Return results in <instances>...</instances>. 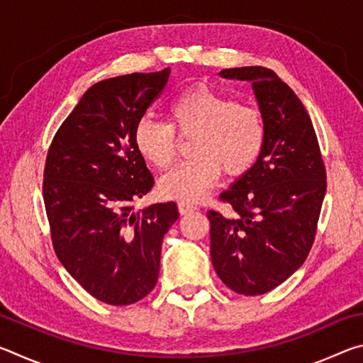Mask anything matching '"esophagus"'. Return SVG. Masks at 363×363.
I'll return each mask as SVG.
<instances>
[{"instance_id": "34e87169", "label": "esophagus", "mask_w": 363, "mask_h": 363, "mask_svg": "<svg viewBox=\"0 0 363 363\" xmlns=\"http://www.w3.org/2000/svg\"><path fill=\"white\" fill-rule=\"evenodd\" d=\"M196 210V206L192 205V203H186V201H181L179 203V213L181 214H189Z\"/></svg>"}]
</instances>
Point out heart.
Here are the masks:
<instances>
[{
	"label": "heart",
	"instance_id": "obj_1",
	"mask_svg": "<svg viewBox=\"0 0 363 363\" xmlns=\"http://www.w3.org/2000/svg\"><path fill=\"white\" fill-rule=\"evenodd\" d=\"M169 123L143 116L134 126L133 140L145 163L168 168L174 158L176 136L194 134L186 160L162 177L160 194L186 203L199 201L208 194L220 171L230 176L247 173L259 158L266 126L259 110L208 86L196 84L177 94L168 106Z\"/></svg>",
	"mask_w": 363,
	"mask_h": 363
}]
</instances>
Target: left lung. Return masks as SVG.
Instances as JSON below:
<instances>
[{
  "label": "left lung",
  "mask_w": 363,
  "mask_h": 363,
  "mask_svg": "<svg viewBox=\"0 0 363 363\" xmlns=\"http://www.w3.org/2000/svg\"><path fill=\"white\" fill-rule=\"evenodd\" d=\"M219 77L253 86L266 140L253 167L219 195L235 214L208 211L211 261L230 290L257 296L306 261L327 173L311 116L290 86L266 67L224 69Z\"/></svg>",
  "instance_id": "1"
}]
</instances>
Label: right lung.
Listing matches in <instances>:
<instances>
[{
  "label": "right lung",
  "mask_w": 363,
  "mask_h": 363,
  "mask_svg": "<svg viewBox=\"0 0 363 363\" xmlns=\"http://www.w3.org/2000/svg\"><path fill=\"white\" fill-rule=\"evenodd\" d=\"M169 69L91 86L48 150L43 199L54 251L91 296L134 304L158 280L164 233L179 218L174 201L133 211L153 187L133 133L168 83Z\"/></svg>",
  "instance_id": "obj_1"
}]
</instances>
